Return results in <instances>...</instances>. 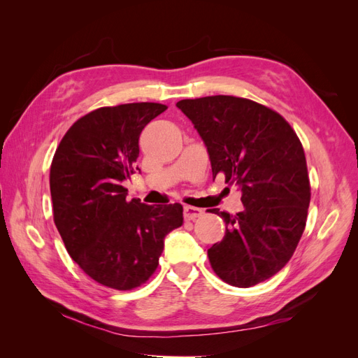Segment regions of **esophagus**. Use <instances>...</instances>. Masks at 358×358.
Here are the masks:
<instances>
[{
	"label": "esophagus",
	"mask_w": 358,
	"mask_h": 358,
	"mask_svg": "<svg viewBox=\"0 0 358 358\" xmlns=\"http://www.w3.org/2000/svg\"><path fill=\"white\" fill-rule=\"evenodd\" d=\"M183 215H185V220H196L203 215V210L199 208H194V206H185V208H183Z\"/></svg>",
	"instance_id": "1"
}]
</instances>
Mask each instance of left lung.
<instances>
[{"label": "left lung", "mask_w": 358, "mask_h": 358, "mask_svg": "<svg viewBox=\"0 0 358 358\" xmlns=\"http://www.w3.org/2000/svg\"><path fill=\"white\" fill-rule=\"evenodd\" d=\"M208 148L213 176L242 192L243 212L209 209L225 236L208 249L224 282L248 288L272 278L294 254L310 201L305 150L285 119L268 107L231 95L180 100Z\"/></svg>", "instance_id": "1"}]
</instances>
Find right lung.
Returning a JSON list of instances; mask_svg holds the SVG:
<instances>
[{"instance_id":"obj_1","label":"right lung","mask_w":358,"mask_h":358,"mask_svg":"<svg viewBox=\"0 0 358 358\" xmlns=\"http://www.w3.org/2000/svg\"><path fill=\"white\" fill-rule=\"evenodd\" d=\"M167 107L131 103L78 119L50 166L53 221L70 257L96 282L115 289L145 284L164 237L183 224L182 204L127 201L122 182L134 173L142 129Z\"/></svg>"}]
</instances>
